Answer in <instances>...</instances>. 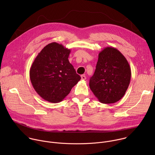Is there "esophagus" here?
Returning <instances> with one entry per match:
<instances>
[{"label":"esophagus","mask_w":155,"mask_h":155,"mask_svg":"<svg viewBox=\"0 0 155 155\" xmlns=\"http://www.w3.org/2000/svg\"><path fill=\"white\" fill-rule=\"evenodd\" d=\"M81 80H86V76L84 75H81Z\"/></svg>","instance_id":"34e87169"}]
</instances>
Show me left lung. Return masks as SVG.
Listing matches in <instances>:
<instances>
[{"instance_id":"1","label":"left lung","mask_w":155,"mask_h":155,"mask_svg":"<svg viewBox=\"0 0 155 155\" xmlns=\"http://www.w3.org/2000/svg\"><path fill=\"white\" fill-rule=\"evenodd\" d=\"M130 77V68L126 58L117 48L108 47L99 53L90 87L100 102L113 104L125 94Z\"/></svg>"}]
</instances>
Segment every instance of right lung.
<instances>
[{
	"instance_id": "obj_1",
	"label": "right lung",
	"mask_w": 155,
	"mask_h": 155,
	"mask_svg": "<svg viewBox=\"0 0 155 155\" xmlns=\"http://www.w3.org/2000/svg\"><path fill=\"white\" fill-rule=\"evenodd\" d=\"M71 50L61 44H48L38 54L29 71L31 83L37 94L52 103L61 102L80 80L68 58Z\"/></svg>"
}]
</instances>
